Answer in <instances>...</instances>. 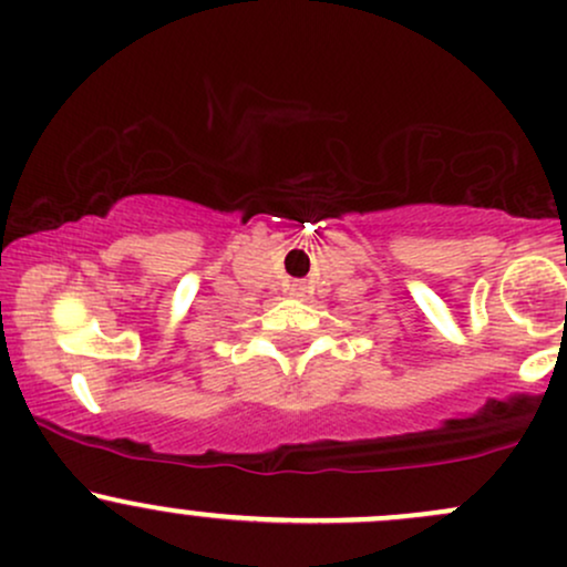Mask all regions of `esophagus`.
<instances>
[{
    "instance_id": "34e87169",
    "label": "esophagus",
    "mask_w": 567,
    "mask_h": 567,
    "mask_svg": "<svg viewBox=\"0 0 567 567\" xmlns=\"http://www.w3.org/2000/svg\"><path fill=\"white\" fill-rule=\"evenodd\" d=\"M302 291H306V286H302V284H291V295L302 297Z\"/></svg>"
}]
</instances>
